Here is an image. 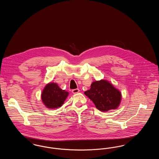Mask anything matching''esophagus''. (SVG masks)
<instances>
[{
    "instance_id": "1",
    "label": "esophagus",
    "mask_w": 159,
    "mask_h": 159,
    "mask_svg": "<svg viewBox=\"0 0 159 159\" xmlns=\"http://www.w3.org/2000/svg\"><path fill=\"white\" fill-rule=\"evenodd\" d=\"M79 89H78V88H77V89H73L72 90V92L73 93H78V92H79Z\"/></svg>"
}]
</instances>
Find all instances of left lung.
<instances>
[{
  "label": "left lung",
  "mask_w": 159,
  "mask_h": 159,
  "mask_svg": "<svg viewBox=\"0 0 159 159\" xmlns=\"http://www.w3.org/2000/svg\"><path fill=\"white\" fill-rule=\"evenodd\" d=\"M84 94L93 101L98 110L104 112L116 109L121 101L120 92L105 80L93 82L91 89L84 92Z\"/></svg>",
  "instance_id": "left-lung-1"
}]
</instances>
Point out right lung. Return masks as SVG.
<instances>
[{"mask_svg": "<svg viewBox=\"0 0 159 159\" xmlns=\"http://www.w3.org/2000/svg\"><path fill=\"white\" fill-rule=\"evenodd\" d=\"M68 95V92L61 89L57 83H49L43 90L42 100L48 108H57L64 104Z\"/></svg>", "mask_w": 159, "mask_h": 159, "instance_id": "right-lung-1", "label": "right lung"}]
</instances>
